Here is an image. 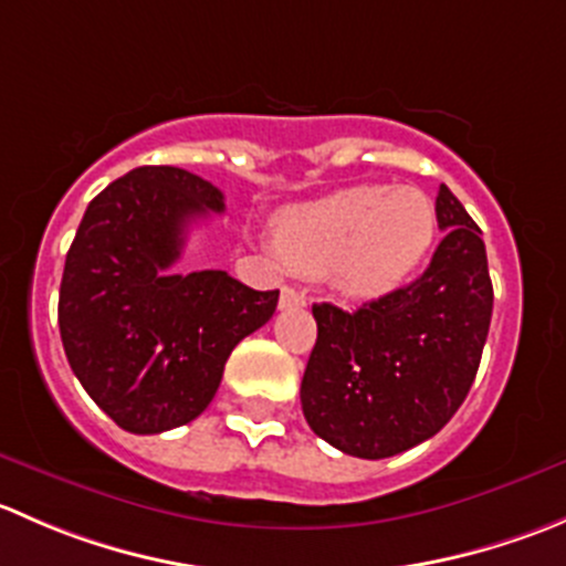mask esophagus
<instances>
[{
  "label": "esophagus",
  "instance_id": "34e87169",
  "mask_svg": "<svg viewBox=\"0 0 566 566\" xmlns=\"http://www.w3.org/2000/svg\"><path fill=\"white\" fill-rule=\"evenodd\" d=\"M298 306H306V293L304 290L284 284L282 295H279V310H298Z\"/></svg>",
  "mask_w": 566,
  "mask_h": 566
}]
</instances>
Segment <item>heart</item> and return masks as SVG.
<instances>
[{
    "mask_svg": "<svg viewBox=\"0 0 566 566\" xmlns=\"http://www.w3.org/2000/svg\"><path fill=\"white\" fill-rule=\"evenodd\" d=\"M436 205L419 188L353 186L287 208L276 243L290 268L323 276L356 301L402 287L436 241Z\"/></svg>",
    "mask_w": 566,
    "mask_h": 566,
    "instance_id": "obj_1",
    "label": "heart"
}]
</instances>
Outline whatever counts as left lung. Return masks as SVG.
Segmentation results:
<instances>
[{"mask_svg": "<svg viewBox=\"0 0 566 566\" xmlns=\"http://www.w3.org/2000/svg\"><path fill=\"white\" fill-rule=\"evenodd\" d=\"M430 268L361 310L315 304L317 342L301 380L315 436L339 452L384 460L419 447L458 413L476 378L493 317L482 230L438 188Z\"/></svg>", "mask_w": 566, "mask_h": 566, "instance_id": "1", "label": "left lung"}]
</instances>
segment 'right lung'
<instances>
[{"label":"right lung","instance_id":"add662e5","mask_svg":"<svg viewBox=\"0 0 566 566\" xmlns=\"http://www.w3.org/2000/svg\"><path fill=\"white\" fill-rule=\"evenodd\" d=\"M224 213L213 182L177 167H139L87 205L60 284L67 364L123 430L156 436L197 419L243 336L273 317L279 290L227 271L167 273L188 224Z\"/></svg>","mask_w":566,"mask_h":566}]
</instances>
